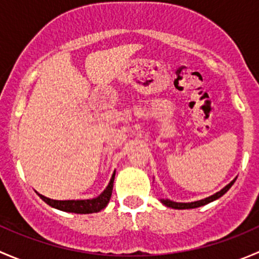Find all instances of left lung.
<instances>
[{"instance_id":"left-lung-1","label":"left lung","mask_w":259,"mask_h":259,"mask_svg":"<svg viewBox=\"0 0 259 259\" xmlns=\"http://www.w3.org/2000/svg\"><path fill=\"white\" fill-rule=\"evenodd\" d=\"M234 182H236V179L232 180V182L229 183L228 185H226V187H224L223 189L219 190V192H217L215 194L210 195V197L205 198V199L197 200V202H192V203H177V202H173V200H169V199H160V202L163 203L164 205H166V207L174 208V209H192V208L202 207V205L208 204V203L213 202V200L218 199V198H221L222 195L226 194V193L229 190V188H231L232 185L234 184Z\"/></svg>"}]
</instances>
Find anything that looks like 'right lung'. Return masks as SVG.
Listing matches in <instances>:
<instances>
[{"label":"right lung","instance_id":"1","mask_svg":"<svg viewBox=\"0 0 259 259\" xmlns=\"http://www.w3.org/2000/svg\"><path fill=\"white\" fill-rule=\"evenodd\" d=\"M115 171L111 177L110 182H109L106 189L101 193L99 197L93 198V199H83V200H55L50 199L42 194L40 195L41 199L45 203H48L51 207L56 208V209L70 211V213H77V214H89V213H98L101 209L108 205L109 200L111 198V193H113V185H114Z\"/></svg>","mask_w":259,"mask_h":259}]
</instances>
